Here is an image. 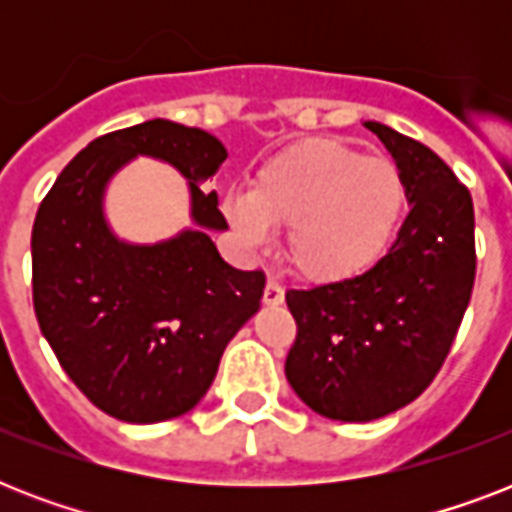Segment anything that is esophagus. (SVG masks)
Here are the masks:
<instances>
[{
    "label": "esophagus",
    "mask_w": 512,
    "mask_h": 512,
    "mask_svg": "<svg viewBox=\"0 0 512 512\" xmlns=\"http://www.w3.org/2000/svg\"><path fill=\"white\" fill-rule=\"evenodd\" d=\"M263 303L265 305H281V303H284V289H281L276 281H268V284H265Z\"/></svg>",
    "instance_id": "esophagus-1"
}]
</instances>
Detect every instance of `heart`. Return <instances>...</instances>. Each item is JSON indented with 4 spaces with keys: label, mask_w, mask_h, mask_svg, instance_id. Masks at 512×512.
<instances>
[{
    "label": "heart",
    "mask_w": 512,
    "mask_h": 512,
    "mask_svg": "<svg viewBox=\"0 0 512 512\" xmlns=\"http://www.w3.org/2000/svg\"><path fill=\"white\" fill-rule=\"evenodd\" d=\"M406 209V180L390 159L348 143L300 140L255 172L252 193L231 191L223 212L249 249L287 225V255L311 281H342L377 263Z\"/></svg>",
    "instance_id": "obj_1"
}]
</instances>
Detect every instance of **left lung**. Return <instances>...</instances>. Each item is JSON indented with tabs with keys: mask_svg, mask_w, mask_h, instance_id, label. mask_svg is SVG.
Segmentation results:
<instances>
[{
	"mask_svg": "<svg viewBox=\"0 0 512 512\" xmlns=\"http://www.w3.org/2000/svg\"><path fill=\"white\" fill-rule=\"evenodd\" d=\"M412 204L388 255L353 279L289 289L287 380L313 412L369 422L412 404L449 356L476 281L470 191L428 146L380 122Z\"/></svg>",
	"mask_w": 512,
	"mask_h": 512,
	"instance_id": "left-lung-1",
	"label": "left lung"
}]
</instances>
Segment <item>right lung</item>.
I'll return each mask as SVG.
<instances>
[{
  "instance_id": "1",
  "label": "right lung",
  "mask_w": 512,
  "mask_h": 512,
  "mask_svg": "<svg viewBox=\"0 0 512 512\" xmlns=\"http://www.w3.org/2000/svg\"><path fill=\"white\" fill-rule=\"evenodd\" d=\"M135 155L162 158L189 180L196 229L159 245L115 239L102 196ZM225 156L215 135L151 119L92 140L39 204L36 321L76 388L116 420L148 425L191 412L225 345L260 308L265 273L228 265L209 239L228 228L217 193L204 188Z\"/></svg>"
}]
</instances>
